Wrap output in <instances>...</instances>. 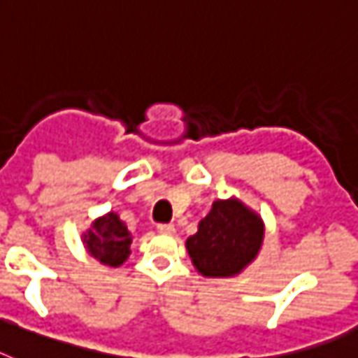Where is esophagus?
I'll return each mask as SVG.
<instances>
[{
  "label": "esophagus",
  "instance_id": "1",
  "mask_svg": "<svg viewBox=\"0 0 358 358\" xmlns=\"http://www.w3.org/2000/svg\"><path fill=\"white\" fill-rule=\"evenodd\" d=\"M158 231L159 234H174V226L173 224H158Z\"/></svg>",
  "mask_w": 358,
  "mask_h": 358
}]
</instances>
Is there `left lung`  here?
Listing matches in <instances>:
<instances>
[{
	"mask_svg": "<svg viewBox=\"0 0 358 358\" xmlns=\"http://www.w3.org/2000/svg\"><path fill=\"white\" fill-rule=\"evenodd\" d=\"M264 241L261 215L239 199L215 200L185 241L191 263L204 278H235L259 255Z\"/></svg>",
	"mask_w": 358,
	"mask_h": 358,
	"instance_id": "obj_1",
	"label": "left lung"
}]
</instances>
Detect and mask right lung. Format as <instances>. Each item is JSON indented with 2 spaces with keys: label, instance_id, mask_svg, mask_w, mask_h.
<instances>
[{
  "label": "right lung",
  "instance_id": "1",
  "mask_svg": "<svg viewBox=\"0 0 358 358\" xmlns=\"http://www.w3.org/2000/svg\"><path fill=\"white\" fill-rule=\"evenodd\" d=\"M83 245L99 263L117 268L129 259L132 234L117 213L108 211L103 217H97L92 228L84 231Z\"/></svg>",
  "mask_w": 358,
  "mask_h": 358
}]
</instances>
